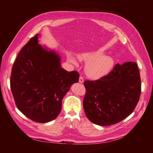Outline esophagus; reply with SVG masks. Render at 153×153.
<instances>
[{
    "instance_id": "34e87169",
    "label": "esophagus",
    "mask_w": 153,
    "mask_h": 153,
    "mask_svg": "<svg viewBox=\"0 0 153 153\" xmlns=\"http://www.w3.org/2000/svg\"><path fill=\"white\" fill-rule=\"evenodd\" d=\"M84 78H83L82 76H80V78H79V82L80 83H84Z\"/></svg>"
}]
</instances>
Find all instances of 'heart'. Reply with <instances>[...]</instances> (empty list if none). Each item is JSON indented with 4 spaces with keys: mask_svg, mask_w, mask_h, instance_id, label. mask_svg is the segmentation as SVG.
<instances>
[{
    "mask_svg": "<svg viewBox=\"0 0 153 153\" xmlns=\"http://www.w3.org/2000/svg\"><path fill=\"white\" fill-rule=\"evenodd\" d=\"M105 50L99 48L93 52H88L78 55V59L81 61H87L85 72L87 76L93 79L103 78L111 72L114 66V59L110 55L103 54ZM68 60L76 64V59L69 55Z\"/></svg>",
    "mask_w": 153,
    "mask_h": 153,
    "instance_id": "b5f03b06",
    "label": "heart"
}]
</instances>
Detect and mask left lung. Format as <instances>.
<instances>
[{"label":"left lung","instance_id":"8db88e82","mask_svg":"<svg viewBox=\"0 0 153 153\" xmlns=\"http://www.w3.org/2000/svg\"><path fill=\"white\" fill-rule=\"evenodd\" d=\"M83 105L87 117L100 126L116 124L130 115L141 93V80L134 62L117 64L108 75L84 82Z\"/></svg>","mask_w":153,"mask_h":153}]
</instances>
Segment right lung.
Here are the masks:
<instances>
[{
    "label": "right lung",
    "instance_id": "obj_1",
    "mask_svg": "<svg viewBox=\"0 0 153 153\" xmlns=\"http://www.w3.org/2000/svg\"><path fill=\"white\" fill-rule=\"evenodd\" d=\"M39 36L32 38L18 53L10 86L18 110L32 121L45 123L58 116L64 96L80 75L61 68V57L43 48Z\"/></svg>",
    "mask_w": 153,
    "mask_h": 153
}]
</instances>
